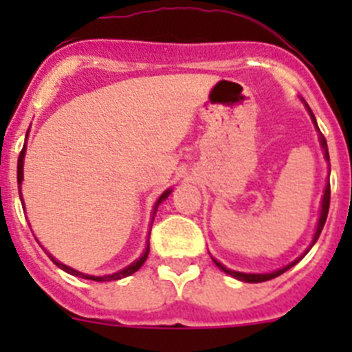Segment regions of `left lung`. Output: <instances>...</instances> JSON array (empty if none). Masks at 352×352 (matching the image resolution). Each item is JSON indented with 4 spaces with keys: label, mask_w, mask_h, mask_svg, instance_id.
<instances>
[{
    "label": "left lung",
    "mask_w": 352,
    "mask_h": 352,
    "mask_svg": "<svg viewBox=\"0 0 352 352\" xmlns=\"http://www.w3.org/2000/svg\"><path fill=\"white\" fill-rule=\"evenodd\" d=\"M309 113H310V116H312V120H314V123H316V118H314V114H312V111H310L309 109ZM316 126H317V123H316ZM321 144H322V148H324V157H326V160L329 162V155H328V144H326V139H324V135H322L321 133ZM329 194H331V192H329V183L328 185H326V190H324V197H322V210H321V219H319V223H317V231H316V236H314V241H312V245L316 243L317 241V238H319V234H321V231H322V227H324V223H326V217H328V210H329ZM309 252V250H307ZM307 252H305V254H307ZM303 254V256H305ZM301 256V257H303ZM301 257H298L296 261H294V263H291V264H287V266H285V268H282V270H278V272H273V273H261V275H256V273H239V272H232V270H227L226 266H222V264L220 263H217V261H214V264H217V266H219L220 270H223V272L227 273V275H231V276H234V278H238V280H243V282H252V284H257V282H266V280H272V278H275V276H278V275H282V273L284 272H287L289 268H292V266H294V264L298 263V261L301 259Z\"/></svg>",
    "instance_id": "8db88e82"
}]
</instances>
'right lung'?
Segmentation results:
<instances>
[{"label": "right lung", "mask_w": 352, "mask_h": 352, "mask_svg": "<svg viewBox=\"0 0 352 352\" xmlns=\"http://www.w3.org/2000/svg\"><path fill=\"white\" fill-rule=\"evenodd\" d=\"M24 151H26V148H23V151H21V155H19V160H17V183H19V185H21V183H23ZM169 194H170V190H167V192H164V194L160 195V199H158V201H157V204H155L153 217H155V213H157V208H158V204H160L162 201H164V199H166L167 195H169ZM19 195H21V188H19ZM21 201H23V195H21ZM148 254H149V243H148V247H146L144 254H142V256L139 257V259L135 261V263H132V264H130V266H126L125 270H121V272H118V273H113V275H107V276H91V275H84V273H80V272H76V270H74V268H70V266H67V264H63V263H58V261H56L54 257L51 256V254H47V256L51 257V259H52V263H54L56 266H58V268H61V270H63V272L70 273V275L82 276V278H88V280H95V282H105V280H120V278H125V276H129V275H132V273H135V272H138L139 268H141L142 264H144V261L148 259Z\"/></svg>", "instance_id": "obj_1"}]
</instances>
